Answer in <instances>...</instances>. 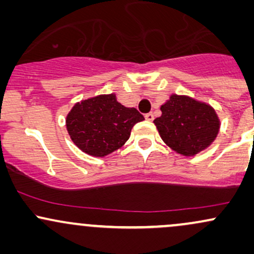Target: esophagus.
Instances as JSON below:
<instances>
[{
  "instance_id": "esophagus-1",
  "label": "esophagus",
  "mask_w": 254,
  "mask_h": 254,
  "mask_svg": "<svg viewBox=\"0 0 254 254\" xmlns=\"http://www.w3.org/2000/svg\"><path fill=\"white\" fill-rule=\"evenodd\" d=\"M145 117V119H147V121H149V122H151L154 119V115L151 112H149V113H147V115L144 116Z\"/></svg>"
}]
</instances>
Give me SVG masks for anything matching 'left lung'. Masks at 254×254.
Returning a JSON list of instances; mask_svg holds the SVG:
<instances>
[{"label": "left lung", "instance_id": "obj_1", "mask_svg": "<svg viewBox=\"0 0 254 254\" xmlns=\"http://www.w3.org/2000/svg\"><path fill=\"white\" fill-rule=\"evenodd\" d=\"M160 110L161 117L154 124L162 141L182 155L193 156L206 149L220 131L216 111L188 95L172 94Z\"/></svg>", "mask_w": 254, "mask_h": 254}]
</instances>
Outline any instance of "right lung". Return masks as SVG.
I'll return each instance as SVG.
<instances>
[{
	"instance_id": "add662e5",
	"label": "right lung",
	"mask_w": 254,
	"mask_h": 254,
	"mask_svg": "<svg viewBox=\"0 0 254 254\" xmlns=\"http://www.w3.org/2000/svg\"><path fill=\"white\" fill-rule=\"evenodd\" d=\"M144 117L133 107L118 103L116 94H101L81 100L65 119L75 145L88 155L104 157L123 147L131 129Z\"/></svg>"
}]
</instances>
